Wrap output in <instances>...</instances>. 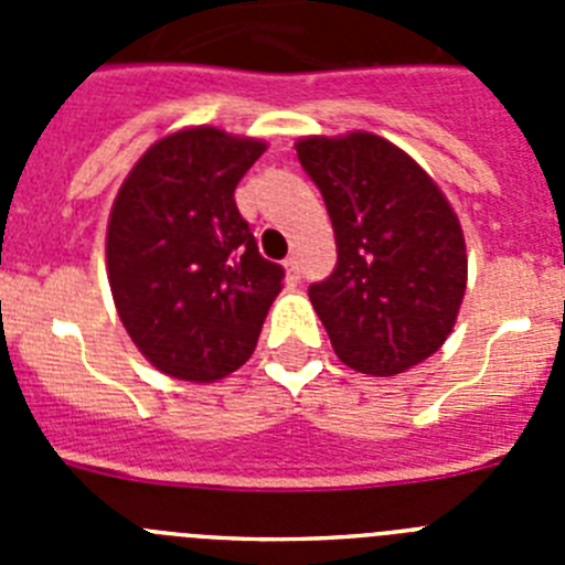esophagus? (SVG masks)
<instances>
[{
    "mask_svg": "<svg viewBox=\"0 0 565 565\" xmlns=\"http://www.w3.org/2000/svg\"><path fill=\"white\" fill-rule=\"evenodd\" d=\"M282 266H286L288 282H299V263H297V257H288L286 263H282Z\"/></svg>",
    "mask_w": 565,
    "mask_h": 565,
    "instance_id": "esophagus-1",
    "label": "esophagus"
}]
</instances>
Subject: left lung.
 Returning a JSON list of instances; mask_svg holds the SVG:
<instances>
[{
  "label": "left lung",
  "instance_id": "obj_1",
  "mask_svg": "<svg viewBox=\"0 0 565 565\" xmlns=\"http://www.w3.org/2000/svg\"><path fill=\"white\" fill-rule=\"evenodd\" d=\"M322 192L337 268L308 297L348 367L396 376L438 351L467 291L456 212L411 154L373 132L299 138Z\"/></svg>",
  "mask_w": 565,
  "mask_h": 565
}]
</instances>
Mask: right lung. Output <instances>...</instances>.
<instances>
[{"label":"right lung","instance_id":"add662e5","mask_svg":"<svg viewBox=\"0 0 565 565\" xmlns=\"http://www.w3.org/2000/svg\"><path fill=\"white\" fill-rule=\"evenodd\" d=\"M266 143L217 127L172 132L141 154L109 212L107 274L138 351L161 373L214 382L246 364L282 288L234 203Z\"/></svg>","mask_w":565,"mask_h":565}]
</instances>
